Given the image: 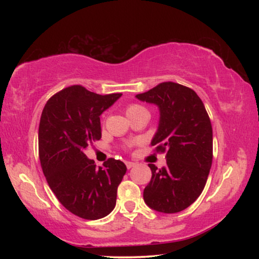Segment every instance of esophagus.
I'll return each mask as SVG.
<instances>
[{"instance_id":"obj_1","label":"esophagus","mask_w":259,"mask_h":259,"mask_svg":"<svg viewBox=\"0 0 259 259\" xmlns=\"http://www.w3.org/2000/svg\"><path fill=\"white\" fill-rule=\"evenodd\" d=\"M125 165H126V168H128V169H131V168H133V166L136 165V163H135V162H131V161H126L125 162Z\"/></svg>"}]
</instances>
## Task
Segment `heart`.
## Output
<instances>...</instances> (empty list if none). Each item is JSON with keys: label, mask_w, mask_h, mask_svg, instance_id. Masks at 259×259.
<instances>
[{"label": "heart", "mask_w": 259, "mask_h": 259, "mask_svg": "<svg viewBox=\"0 0 259 259\" xmlns=\"http://www.w3.org/2000/svg\"><path fill=\"white\" fill-rule=\"evenodd\" d=\"M138 109H143V107L139 106V105H130V106L126 108V113H131V112L138 111Z\"/></svg>", "instance_id": "b5f03b06"}]
</instances>
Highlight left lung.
<instances>
[{
  "instance_id": "left-lung-1",
  "label": "left lung",
  "mask_w": 259,
  "mask_h": 259,
  "mask_svg": "<svg viewBox=\"0 0 259 259\" xmlns=\"http://www.w3.org/2000/svg\"><path fill=\"white\" fill-rule=\"evenodd\" d=\"M136 98L159 108L151 145L156 152L166 151L165 166L148 164L152 178L144 201L155 211L179 212L199 198L207 183L212 162L211 122L195 91L178 83H160Z\"/></svg>"
}]
</instances>
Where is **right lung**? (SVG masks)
Returning <instances> with one entry per match:
<instances>
[{
  "instance_id": "add662e5",
  "label": "right lung",
  "mask_w": 259,
  "mask_h": 259,
  "mask_svg": "<svg viewBox=\"0 0 259 259\" xmlns=\"http://www.w3.org/2000/svg\"><path fill=\"white\" fill-rule=\"evenodd\" d=\"M122 94L98 95L72 85L48 100L38 126V155L51 191L68 211L96 221L111 213L123 162L108 159L96 166L85 148L102 138L100 115Z\"/></svg>"
}]
</instances>
